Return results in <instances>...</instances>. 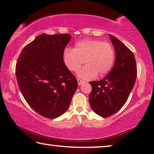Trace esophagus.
<instances>
[{
    "label": "esophagus",
    "mask_w": 154,
    "mask_h": 154,
    "mask_svg": "<svg viewBox=\"0 0 154 154\" xmlns=\"http://www.w3.org/2000/svg\"><path fill=\"white\" fill-rule=\"evenodd\" d=\"M77 82H78V85H79V86H80V85H81L82 84L84 83V81H83V80H82V79H77Z\"/></svg>",
    "instance_id": "esophagus-1"
}]
</instances>
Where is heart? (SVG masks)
Segmentation results:
<instances>
[{
	"label": "heart",
	"mask_w": 154,
	"mask_h": 154,
	"mask_svg": "<svg viewBox=\"0 0 154 154\" xmlns=\"http://www.w3.org/2000/svg\"><path fill=\"white\" fill-rule=\"evenodd\" d=\"M63 61L68 70L75 72L84 63L87 65L77 72L84 79L95 78L99 73L103 76L109 72L115 60L114 48L109 42L97 39H84L77 42L74 49L66 48Z\"/></svg>",
	"instance_id": "obj_1"
}]
</instances>
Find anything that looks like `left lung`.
<instances>
[{"label":"left lung","mask_w":154,"mask_h":154,"mask_svg":"<svg viewBox=\"0 0 154 154\" xmlns=\"http://www.w3.org/2000/svg\"><path fill=\"white\" fill-rule=\"evenodd\" d=\"M109 37L116 52L113 68L104 79L90 82L89 95L91 109L101 117H109L120 111L129 96L136 82L137 67L133 52L111 34Z\"/></svg>","instance_id":"8db88e82"}]
</instances>
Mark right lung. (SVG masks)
I'll return each mask as SVG.
<instances>
[{
    "instance_id": "add662e5",
    "label": "right lung",
    "mask_w": 154,
    "mask_h": 154,
    "mask_svg": "<svg viewBox=\"0 0 154 154\" xmlns=\"http://www.w3.org/2000/svg\"><path fill=\"white\" fill-rule=\"evenodd\" d=\"M68 34H41L18 57L16 76L23 96L34 111L57 118L69 107L78 84L63 62Z\"/></svg>"
}]
</instances>
